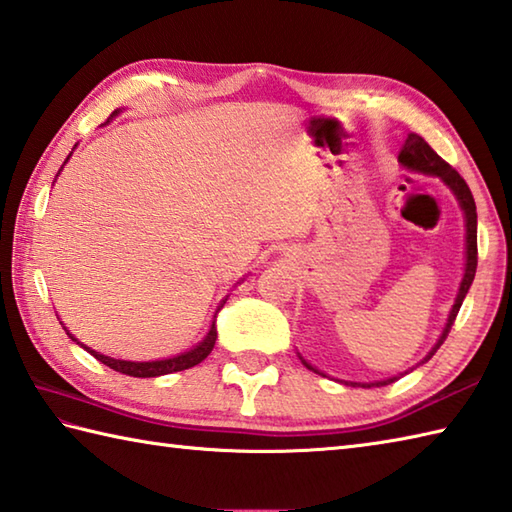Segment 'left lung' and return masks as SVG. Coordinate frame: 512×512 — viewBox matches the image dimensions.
I'll return each instance as SVG.
<instances>
[{
    "mask_svg": "<svg viewBox=\"0 0 512 512\" xmlns=\"http://www.w3.org/2000/svg\"><path fill=\"white\" fill-rule=\"evenodd\" d=\"M399 164H402L408 170H413V173H422V175L442 179V182L450 190H453V195L457 197L459 206H462V210H464V222H466V268H464V277H462V284H459V293L455 297L453 308H450L448 322L442 330V335H439L437 344L430 348V353L424 357V362H428V359L437 353V348L442 346L444 339L448 337L450 326L455 324V317L459 313V308H462V302H464L470 284H473V279H475V270H477V208H475L473 193H470V188L464 182V177L459 175L453 166L446 164L444 159L439 157L435 150L424 142V137H419L417 133L408 135L402 153H399ZM302 362H304V359H302ZM304 364H306V368L319 373V370L310 366L308 362H304ZM319 375H324V373H319ZM395 379L397 377H390V379H384V382H373V384H355V382H346V384H350V386H368L370 388V386H388V384H393Z\"/></svg>",
    "mask_w": 512,
    "mask_h": 512,
    "instance_id": "1",
    "label": "left lung"
}]
</instances>
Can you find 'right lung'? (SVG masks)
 I'll return each mask as SVG.
<instances>
[{
  "label": "right lung",
  "instance_id": "1",
  "mask_svg": "<svg viewBox=\"0 0 512 512\" xmlns=\"http://www.w3.org/2000/svg\"><path fill=\"white\" fill-rule=\"evenodd\" d=\"M119 110H115L113 115H117ZM110 115V117H113ZM70 157V155H68ZM68 157H66V162H68ZM64 162V164H66ZM244 282V279H242ZM239 284V282H237ZM226 304V299L222 304L217 306V310H215V315L219 313V310H222V306ZM64 326V324H62ZM64 330H66V326H64ZM66 335L73 339V342H77V339L68 333L66 330ZM215 339H217V328H215V322L210 324V328H208V333H206V337L202 339V342H199L197 346H193L190 350H186V353H179V355H175V357H168V359H157V362H126V359H115V357H108V355H102V353H97V350H93V348H88V346H84V344H79L82 348H86L90 355H93L97 362H102V364H106L108 368H113V370H117V373H122V375H130V377H159V375H170V373H179V370H186V368H193V366H197L199 362H204V359L210 355V350H213V346H215Z\"/></svg>",
  "mask_w": 512,
  "mask_h": 512
}]
</instances>
